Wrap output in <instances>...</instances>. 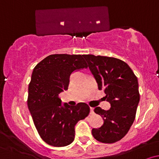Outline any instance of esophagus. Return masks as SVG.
<instances>
[{
    "mask_svg": "<svg viewBox=\"0 0 159 159\" xmlns=\"http://www.w3.org/2000/svg\"><path fill=\"white\" fill-rule=\"evenodd\" d=\"M90 114H93V107H90Z\"/></svg>",
    "mask_w": 159,
    "mask_h": 159,
    "instance_id": "1",
    "label": "esophagus"
}]
</instances>
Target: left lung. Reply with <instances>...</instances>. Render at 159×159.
<instances>
[{
  "instance_id": "left-lung-1",
  "label": "left lung",
  "mask_w": 159,
  "mask_h": 159,
  "mask_svg": "<svg viewBox=\"0 0 159 159\" xmlns=\"http://www.w3.org/2000/svg\"><path fill=\"white\" fill-rule=\"evenodd\" d=\"M98 90H103L106 101L111 104L107 111L96 107L94 112L103 119V125L93 129L92 134L98 141L113 143L121 140L132 126L140 93L138 78L126 63L114 57L85 54Z\"/></svg>"
}]
</instances>
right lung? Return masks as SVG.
Masks as SVG:
<instances>
[{
	"label": "right lung",
	"instance_id": "obj_1",
	"mask_svg": "<svg viewBox=\"0 0 159 159\" xmlns=\"http://www.w3.org/2000/svg\"><path fill=\"white\" fill-rule=\"evenodd\" d=\"M81 54H51L34 67L28 87L27 106L40 138L48 145L66 147L75 138V125L90 113L84 102L61 105L60 93L68 89L75 70L87 68Z\"/></svg>",
	"mask_w": 159,
	"mask_h": 159
}]
</instances>
